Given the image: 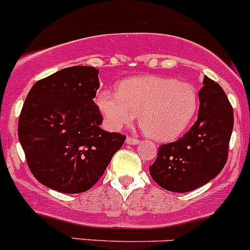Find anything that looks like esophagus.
I'll return each instance as SVG.
<instances>
[{
  "label": "esophagus",
  "instance_id": "obj_1",
  "mask_svg": "<svg viewBox=\"0 0 250 250\" xmlns=\"http://www.w3.org/2000/svg\"><path fill=\"white\" fill-rule=\"evenodd\" d=\"M139 142H140L139 139H135V137H130V136L126 137V144L127 145H137Z\"/></svg>",
  "mask_w": 250,
  "mask_h": 250
}]
</instances>
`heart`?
I'll list each match as a JSON object with an SVG mask.
<instances>
[{"label": "heart", "mask_w": 250, "mask_h": 250, "mask_svg": "<svg viewBox=\"0 0 250 250\" xmlns=\"http://www.w3.org/2000/svg\"><path fill=\"white\" fill-rule=\"evenodd\" d=\"M97 106L111 129L134 123L140 114L145 134L157 141H172L183 134L198 110L194 85L163 76L125 80L119 91L101 89Z\"/></svg>", "instance_id": "b5f03b06"}]
</instances>
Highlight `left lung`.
I'll return each instance as SVG.
<instances>
[{"instance_id":"1","label":"left lung","mask_w":250,"mask_h":250,"mask_svg":"<svg viewBox=\"0 0 250 250\" xmlns=\"http://www.w3.org/2000/svg\"><path fill=\"white\" fill-rule=\"evenodd\" d=\"M198 120L183 137L162 145L149 167L163 189L188 192L212 180L225 167L233 130V109L218 83L204 78Z\"/></svg>"}]
</instances>
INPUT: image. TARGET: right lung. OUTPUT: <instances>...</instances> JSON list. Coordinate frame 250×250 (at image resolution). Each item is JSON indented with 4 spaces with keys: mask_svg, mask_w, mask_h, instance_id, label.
Returning a JSON list of instances; mask_svg holds the SVG:
<instances>
[{
    "mask_svg": "<svg viewBox=\"0 0 250 250\" xmlns=\"http://www.w3.org/2000/svg\"><path fill=\"white\" fill-rule=\"evenodd\" d=\"M99 71L72 66L38 81L18 120L28 167L45 187L65 194L91 189L126 136L101 129L94 103Z\"/></svg>",
    "mask_w": 250,
    "mask_h": 250,
    "instance_id": "right-lung-1",
    "label": "right lung"
}]
</instances>
